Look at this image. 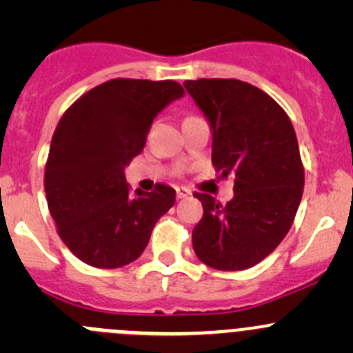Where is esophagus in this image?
<instances>
[{"label":"esophagus","mask_w":353,"mask_h":353,"mask_svg":"<svg viewBox=\"0 0 353 353\" xmlns=\"http://www.w3.org/2000/svg\"><path fill=\"white\" fill-rule=\"evenodd\" d=\"M176 194H177V199H184L190 196V191H188L186 188H176Z\"/></svg>","instance_id":"obj_1"}]
</instances>
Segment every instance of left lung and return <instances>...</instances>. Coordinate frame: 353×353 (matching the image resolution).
<instances>
[{
	"mask_svg": "<svg viewBox=\"0 0 353 353\" xmlns=\"http://www.w3.org/2000/svg\"><path fill=\"white\" fill-rule=\"evenodd\" d=\"M184 87L212 126L219 177H234L225 206L194 193L203 216L193 229V249L215 270L251 268L282 243L301 203L304 165L294 126L268 94L245 81L199 78Z\"/></svg>",
	"mask_w": 353,
	"mask_h": 353,
	"instance_id": "left-lung-1",
	"label": "left lung"
}]
</instances>
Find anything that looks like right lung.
<instances>
[{"label": "right lung", "mask_w": 353, "mask_h": 353, "mask_svg": "<svg viewBox=\"0 0 353 353\" xmlns=\"http://www.w3.org/2000/svg\"><path fill=\"white\" fill-rule=\"evenodd\" d=\"M174 80L114 78L81 95L56 126L44 190L66 248L95 268L130 265L147 248L176 191L131 193L124 167L141 154L155 116L183 97Z\"/></svg>", "instance_id": "1"}]
</instances>
